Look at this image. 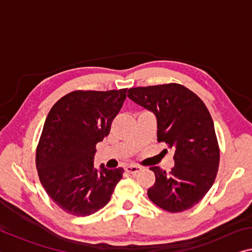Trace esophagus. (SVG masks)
Segmentation results:
<instances>
[{
  "label": "esophagus",
  "mask_w": 252,
  "mask_h": 252,
  "mask_svg": "<svg viewBox=\"0 0 252 252\" xmlns=\"http://www.w3.org/2000/svg\"><path fill=\"white\" fill-rule=\"evenodd\" d=\"M142 168L140 166H135V165H130V166H126V173H129V174H132V175H135V174H138L139 171H140Z\"/></svg>",
  "instance_id": "obj_1"
}]
</instances>
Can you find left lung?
<instances>
[{
  "instance_id": "left-lung-1",
  "label": "left lung",
  "mask_w": 252,
  "mask_h": 252,
  "mask_svg": "<svg viewBox=\"0 0 252 252\" xmlns=\"http://www.w3.org/2000/svg\"><path fill=\"white\" fill-rule=\"evenodd\" d=\"M127 97L153 112L158 141L175 150L169 173L150 167L156 182L148 197L171 213L190 209L212 187L219 169L220 150L209 110L196 94L174 83L134 87L127 91Z\"/></svg>"
}]
</instances>
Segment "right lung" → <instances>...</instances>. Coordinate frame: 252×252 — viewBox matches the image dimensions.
I'll use <instances>...</instances> for the list:
<instances>
[{
    "label": "right lung",
    "mask_w": 252,
    "mask_h": 252,
    "mask_svg": "<svg viewBox=\"0 0 252 252\" xmlns=\"http://www.w3.org/2000/svg\"><path fill=\"white\" fill-rule=\"evenodd\" d=\"M126 89L75 91L51 107L43 125L35 165L43 189L65 212L89 217L109 203L123 168L94 167L96 145L110 133Z\"/></svg>",
    "instance_id": "add662e5"
}]
</instances>
